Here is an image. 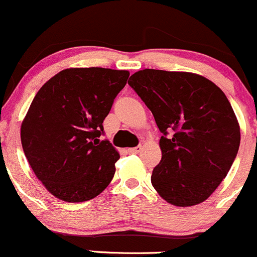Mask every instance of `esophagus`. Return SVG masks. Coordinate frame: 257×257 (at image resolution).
Masks as SVG:
<instances>
[{
	"label": "esophagus",
	"instance_id": "esophagus-1",
	"mask_svg": "<svg viewBox=\"0 0 257 257\" xmlns=\"http://www.w3.org/2000/svg\"><path fill=\"white\" fill-rule=\"evenodd\" d=\"M142 149H143V148H142V145H138V147H136V148H129L128 152L132 153V154H138V153L142 152Z\"/></svg>",
	"mask_w": 257,
	"mask_h": 257
}]
</instances>
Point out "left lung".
Wrapping results in <instances>:
<instances>
[{
  "label": "left lung",
  "instance_id": "left-lung-1",
  "mask_svg": "<svg viewBox=\"0 0 257 257\" xmlns=\"http://www.w3.org/2000/svg\"><path fill=\"white\" fill-rule=\"evenodd\" d=\"M129 79L164 134L152 185L172 205L205 201L227 175L240 145L239 121L225 93L190 72L143 69Z\"/></svg>",
  "mask_w": 257,
  "mask_h": 257
}]
</instances>
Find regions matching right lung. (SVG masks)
<instances>
[{
  "label": "right lung",
  "instance_id": "obj_1",
  "mask_svg": "<svg viewBox=\"0 0 257 257\" xmlns=\"http://www.w3.org/2000/svg\"><path fill=\"white\" fill-rule=\"evenodd\" d=\"M128 77V71L100 67L67 68L33 98L21 125L23 152L36 177L59 200H90L112 181L120 155L99 137Z\"/></svg>",
  "mask_w": 257,
  "mask_h": 257
}]
</instances>
